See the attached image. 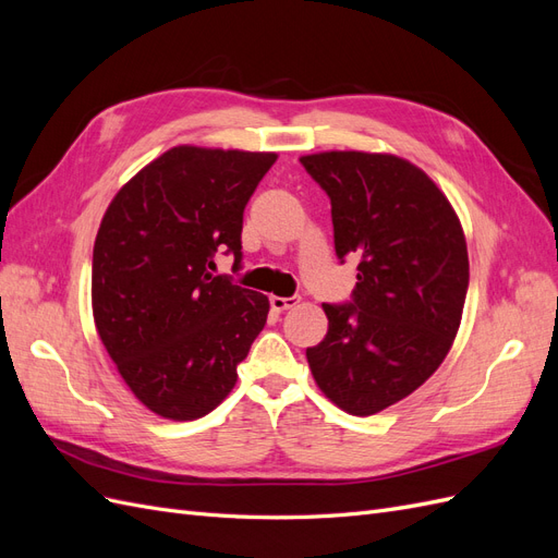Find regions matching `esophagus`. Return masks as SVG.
I'll return each mask as SVG.
<instances>
[{
	"label": "esophagus",
	"mask_w": 558,
	"mask_h": 558,
	"mask_svg": "<svg viewBox=\"0 0 558 558\" xmlns=\"http://www.w3.org/2000/svg\"><path fill=\"white\" fill-rule=\"evenodd\" d=\"M300 302L298 295L291 298H279V295H269V305H272L275 312H286V310H293Z\"/></svg>",
	"instance_id": "1"
}]
</instances>
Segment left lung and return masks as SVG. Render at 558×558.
Here are the masks:
<instances>
[{"label": "left lung", "instance_id": "1", "mask_svg": "<svg viewBox=\"0 0 558 558\" xmlns=\"http://www.w3.org/2000/svg\"><path fill=\"white\" fill-rule=\"evenodd\" d=\"M300 162L330 197L337 258H359L351 302L324 305L328 332L307 361L337 408L377 414L416 391L451 349L470 279L465 234L410 160L326 150Z\"/></svg>", "mask_w": 558, "mask_h": 558}]
</instances>
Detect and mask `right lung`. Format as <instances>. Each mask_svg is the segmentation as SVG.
Returning a JSON list of instances; mask_svg holds the SVG:
<instances>
[{
  "label": "right lung",
  "instance_id": "obj_1",
  "mask_svg": "<svg viewBox=\"0 0 558 558\" xmlns=\"http://www.w3.org/2000/svg\"><path fill=\"white\" fill-rule=\"evenodd\" d=\"M277 154L174 146L134 174L93 248L95 326L150 412L193 421L226 400L263 330L269 300L211 275L218 251L242 263L248 197Z\"/></svg>",
  "mask_w": 558,
  "mask_h": 558
}]
</instances>
